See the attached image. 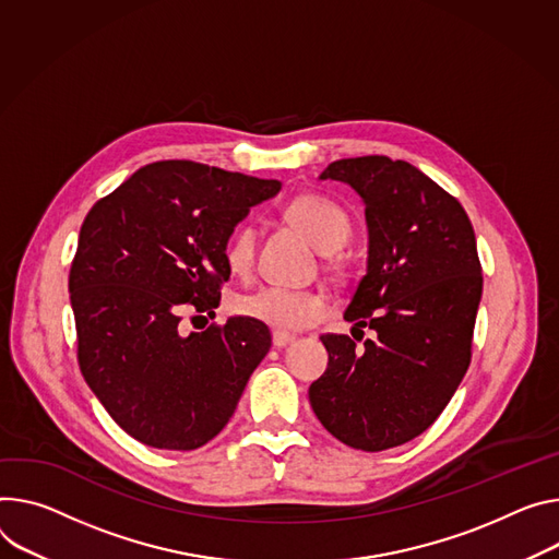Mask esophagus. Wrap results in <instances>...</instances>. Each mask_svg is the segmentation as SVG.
<instances>
[{"label":"esophagus","instance_id":"1","mask_svg":"<svg viewBox=\"0 0 559 559\" xmlns=\"http://www.w3.org/2000/svg\"><path fill=\"white\" fill-rule=\"evenodd\" d=\"M292 341H294V336H292L289 332H285V330H274V334H272L274 347H285V345H289Z\"/></svg>","mask_w":559,"mask_h":559}]
</instances>
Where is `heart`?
<instances>
[{"label": "heart", "mask_w": 559, "mask_h": 559, "mask_svg": "<svg viewBox=\"0 0 559 559\" xmlns=\"http://www.w3.org/2000/svg\"><path fill=\"white\" fill-rule=\"evenodd\" d=\"M285 218L306 234L308 240L323 253L341 249L352 234V221L347 212L336 202L314 193H302L287 202ZM257 242L259 231L249 223L240 225L229 236L225 245V263L231 274L247 276L251 272L253 259H257ZM236 310L247 319L276 330H300L321 319L328 310V302L317 292L267 285L251 294L238 296Z\"/></svg>", "instance_id": "1"}]
</instances>
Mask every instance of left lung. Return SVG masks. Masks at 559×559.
I'll return each instance as SVG.
<instances>
[{"mask_svg": "<svg viewBox=\"0 0 559 559\" xmlns=\"http://www.w3.org/2000/svg\"><path fill=\"white\" fill-rule=\"evenodd\" d=\"M321 180L349 185L366 205L368 272L345 321L377 336L359 347L323 334L330 361L310 403L338 441L379 452L428 430L471 366L484 285L477 240L460 200L411 163L343 158Z\"/></svg>", "mask_w": 559, "mask_h": 559, "instance_id": "obj_1", "label": "left lung"}]
</instances>
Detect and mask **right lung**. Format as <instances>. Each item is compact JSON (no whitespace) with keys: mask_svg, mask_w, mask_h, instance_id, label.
<instances>
[{"mask_svg":"<svg viewBox=\"0 0 559 559\" xmlns=\"http://www.w3.org/2000/svg\"><path fill=\"white\" fill-rule=\"evenodd\" d=\"M278 180L191 160L138 169L86 214L69 274L84 381L133 439L195 450L231 419L265 359V323L231 317L185 336L182 312L214 314L225 245Z\"/></svg>","mask_w":559,"mask_h":559,"instance_id":"add662e5","label":"right lung"}]
</instances>
